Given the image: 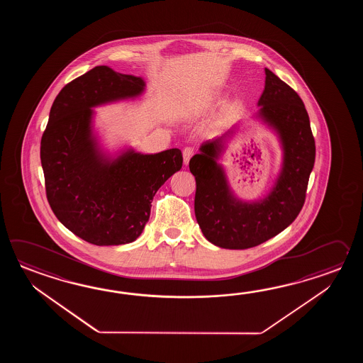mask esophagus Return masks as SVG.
<instances>
[{
    "label": "esophagus",
    "instance_id": "1",
    "mask_svg": "<svg viewBox=\"0 0 363 363\" xmlns=\"http://www.w3.org/2000/svg\"><path fill=\"white\" fill-rule=\"evenodd\" d=\"M193 153H194L193 147H186L183 149V161H184V164L189 163V160L192 158Z\"/></svg>",
    "mask_w": 363,
    "mask_h": 363
}]
</instances>
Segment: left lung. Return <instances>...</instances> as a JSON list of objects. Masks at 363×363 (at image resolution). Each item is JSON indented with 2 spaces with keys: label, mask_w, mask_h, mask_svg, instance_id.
I'll list each match as a JSON object with an SVG mask.
<instances>
[{
  "label": "left lung",
  "mask_w": 363,
  "mask_h": 363,
  "mask_svg": "<svg viewBox=\"0 0 363 363\" xmlns=\"http://www.w3.org/2000/svg\"><path fill=\"white\" fill-rule=\"evenodd\" d=\"M264 74L257 118L277 132L283 149L281 170L270 193L252 202L235 196L218 162L233 130L205 141L189 161L197 223L211 244L224 249L257 247L286 230L301 211L315 162V141L300 96L270 69Z\"/></svg>",
  "instance_id": "8db88e82"
}]
</instances>
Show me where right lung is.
<instances>
[{
	"label": "right lung",
	"mask_w": 363,
	"mask_h": 363,
	"mask_svg": "<svg viewBox=\"0 0 363 363\" xmlns=\"http://www.w3.org/2000/svg\"><path fill=\"white\" fill-rule=\"evenodd\" d=\"M141 77L96 66L65 85L50 108L40 158L48 202L66 228L99 247L128 244L149 220L157 191L182 169L179 149L106 155L94 136L92 108L143 94Z\"/></svg>",
	"instance_id": "1"
}]
</instances>
